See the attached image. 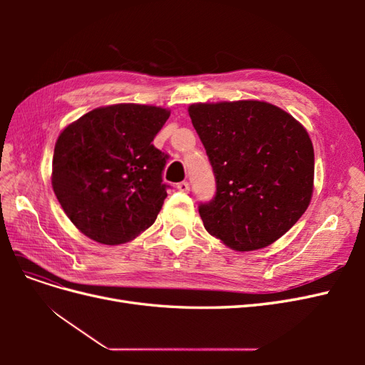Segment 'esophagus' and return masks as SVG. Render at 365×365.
Instances as JSON below:
<instances>
[{
    "label": "esophagus",
    "mask_w": 365,
    "mask_h": 365,
    "mask_svg": "<svg viewBox=\"0 0 365 365\" xmlns=\"http://www.w3.org/2000/svg\"><path fill=\"white\" fill-rule=\"evenodd\" d=\"M176 189H178L180 192H182V193H187L190 190V184L187 182V181H182V182H178L176 184Z\"/></svg>",
    "instance_id": "1"
}]
</instances>
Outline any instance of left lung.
<instances>
[{
    "label": "left lung",
    "instance_id": "8db88e82",
    "mask_svg": "<svg viewBox=\"0 0 365 365\" xmlns=\"http://www.w3.org/2000/svg\"><path fill=\"white\" fill-rule=\"evenodd\" d=\"M213 168L216 195L200 204L210 235L236 251L271 245L311 202L314 146L306 129L267 102L189 106Z\"/></svg>",
    "mask_w": 365,
    "mask_h": 365
}]
</instances>
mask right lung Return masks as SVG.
Listing matches in <instances>:
<instances>
[{"label": "right lung", "instance_id": "1", "mask_svg": "<svg viewBox=\"0 0 365 365\" xmlns=\"http://www.w3.org/2000/svg\"><path fill=\"white\" fill-rule=\"evenodd\" d=\"M169 115L158 106L120 103L93 109L61 132L51 185L85 236L120 245L155 222L169 185L168 155L152 141Z\"/></svg>", "mask_w": 365, "mask_h": 365}]
</instances>
